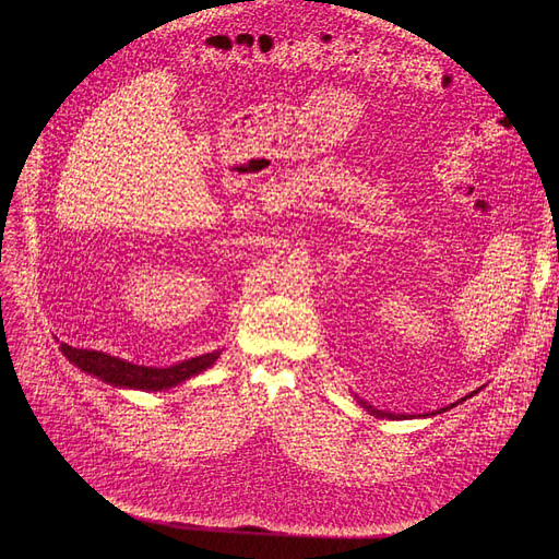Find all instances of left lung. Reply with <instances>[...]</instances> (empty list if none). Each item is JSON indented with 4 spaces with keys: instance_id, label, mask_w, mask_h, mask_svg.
<instances>
[{
    "instance_id": "8db88e82",
    "label": "left lung",
    "mask_w": 559,
    "mask_h": 559,
    "mask_svg": "<svg viewBox=\"0 0 559 559\" xmlns=\"http://www.w3.org/2000/svg\"><path fill=\"white\" fill-rule=\"evenodd\" d=\"M480 390H476V392H472L468 396H464V399H460V401H455V403H451V405H447V407H439V409H435V413H428V415H419V417H432V415H442V413H447V409H451V407H455L457 403H462V401H466V399H472L474 394H478ZM356 399H358V403L367 409L369 415H373V417H378V419H407V417H413V415H394V413H388V409H378V407H373V405H369L367 401H362L358 394H356Z\"/></svg>"
}]
</instances>
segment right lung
<instances>
[{
    "mask_svg": "<svg viewBox=\"0 0 559 559\" xmlns=\"http://www.w3.org/2000/svg\"><path fill=\"white\" fill-rule=\"evenodd\" d=\"M61 350L81 371L104 380V383L112 388L140 392H160L181 385L188 378H194L197 373L211 369L222 356V348H217L213 354H203L169 367H144L91 348H72L68 344H61Z\"/></svg>",
    "mask_w": 559,
    "mask_h": 559,
    "instance_id": "1",
    "label": "right lung"
}]
</instances>
